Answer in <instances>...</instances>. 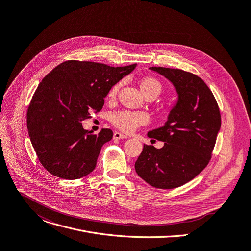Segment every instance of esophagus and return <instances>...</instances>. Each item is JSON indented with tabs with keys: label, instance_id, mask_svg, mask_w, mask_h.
<instances>
[{
	"label": "esophagus",
	"instance_id": "esophagus-1",
	"mask_svg": "<svg viewBox=\"0 0 251 251\" xmlns=\"http://www.w3.org/2000/svg\"><path fill=\"white\" fill-rule=\"evenodd\" d=\"M113 138L115 140H118V139H125L127 138V136L120 133V132H114V135H113Z\"/></svg>",
	"mask_w": 251,
	"mask_h": 251
}]
</instances>
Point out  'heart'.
<instances>
[{
	"label": "heart",
	"mask_w": 251,
	"mask_h": 251,
	"mask_svg": "<svg viewBox=\"0 0 251 251\" xmlns=\"http://www.w3.org/2000/svg\"><path fill=\"white\" fill-rule=\"evenodd\" d=\"M120 83H117L111 87L108 92V97L114 99L116 97L118 90L120 88ZM140 89L145 97L153 96L157 97L162 92L163 86L161 82L153 77H146L140 81ZM169 110V109H168ZM111 121L113 125L120 129L123 132L131 133L135 131L139 126L146 124L149 121L148 114L145 112H132V111H119L114 113L112 115Z\"/></svg>",
	"instance_id": "obj_1"
}]
</instances>
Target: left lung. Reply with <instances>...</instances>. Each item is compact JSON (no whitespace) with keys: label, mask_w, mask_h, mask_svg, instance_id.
<instances>
[{"label":"left lung","mask_w":251,"mask_h":251,"mask_svg":"<svg viewBox=\"0 0 251 251\" xmlns=\"http://www.w3.org/2000/svg\"><path fill=\"white\" fill-rule=\"evenodd\" d=\"M150 69L173 83L178 102L165 125L148 132L164 146L144 144L135 170L151 186L172 189L187 183L209 163L221 126L220 111L211 90L197 75L164 67Z\"/></svg>","instance_id":"8db88e82"}]
</instances>
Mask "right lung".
Segmentation results:
<instances>
[{"mask_svg":"<svg viewBox=\"0 0 251 251\" xmlns=\"http://www.w3.org/2000/svg\"><path fill=\"white\" fill-rule=\"evenodd\" d=\"M135 67L68 60L43 78L28 108L27 127L39 161L48 172L73 180L95 169L113 131L91 134L82 121L101 111L111 87Z\"/></svg>","mask_w":251,"mask_h":251,"instance_id":"1","label":"right lung"}]
</instances>
